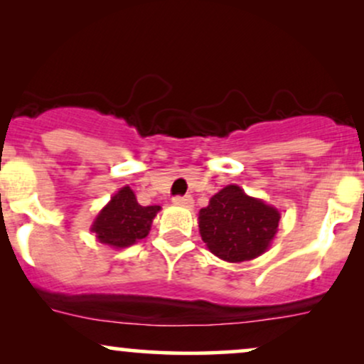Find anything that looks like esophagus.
<instances>
[{
  "label": "esophagus",
  "mask_w": 364,
  "mask_h": 364,
  "mask_svg": "<svg viewBox=\"0 0 364 364\" xmlns=\"http://www.w3.org/2000/svg\"><path fill=\"white\" fill-rule=\"evenodd\" d=\"M173 202L176 203V205H181V207H193V198H191L190 195H185V196H174Z\"/></svg>",
  "instance_id": "34e87169"
}]
</instances>
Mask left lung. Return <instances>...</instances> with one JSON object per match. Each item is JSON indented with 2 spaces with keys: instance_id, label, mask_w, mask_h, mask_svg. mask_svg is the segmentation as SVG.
Here are the masks:
<instances>
[{
  "instance_id": "obj_1",
  "label": "left lung",
  "mask_w": 364,
  "mask_h": 364,
  "mask_svg": "<svg viewBox=\"0 0 364 364\" xmlns=\"http://www.w3.org/2000/svg\"><path fill=\"white\" fill-rule=\"evenodd\" d=\"M281 214L237 185L215 193L198 214L200 236L215 257L240 263L260 257L272 243Z\"/></svg>"
}]
</instances>
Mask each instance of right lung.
<instances>
[{
  "label": "right lung",
  "mask_w": 364,
  "mask_h": 364,
  "mask_svg": "<svg viewBox=\"0 0 364 364\" xmlns=\"http://www.w3.org/2000/svg\"><path fill=\"white\" fill-rule=\"evenodd\" d=\"M159 205L141 207L129 186H123L111 202L99 212L90 231L104 245L127 248L149 235Z\"/></svg>",
  "instance_id": "add662e5"
}]
</instances>
